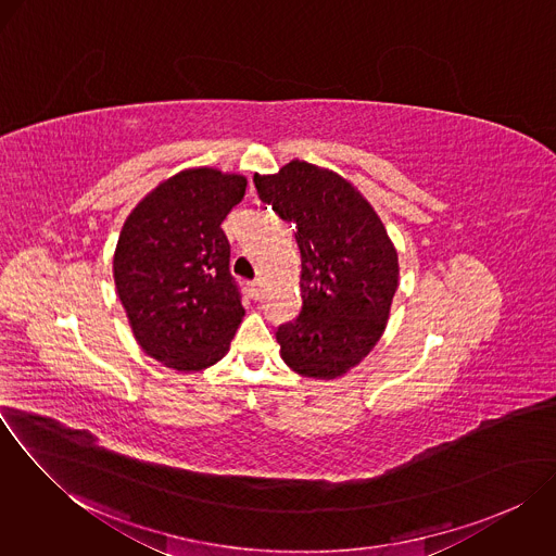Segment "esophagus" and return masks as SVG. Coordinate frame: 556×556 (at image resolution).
I'll return each mask as SVG.
<instances>
[{
    "label": "esophagus",
    "mask_w": 556,
    "mask_h": 556,
    "mask_svg": "<svg viewBox=\"0 0 556 556\" xmlns=\"http://www.w3.org/2000/svg\"><path fill=\"white\" fill-rule=\"evenodd\" d=\"M248 287H250V295H252L254 300H258V295H261V282L254 280V282H250Z\"/></svg>",
    "instance_id": "34e87169"
}]
</instances>
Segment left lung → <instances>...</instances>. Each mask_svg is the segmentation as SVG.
I'll use <instances>...</instances> for the list:
<instances>
[{"label": "left lung", "mask_w": 556, "mask_h": 556, "mask_svg": "<svg viewBox=\"0 0 556 556\" xmlns=\"http://www.w3.org/2000/svg\"><path fill=\"white\" fill-rule=\"evenodd\" d=\"M258 199L295 225L302 311L278 327L285 364L308 379H338L379 342L392 313L400 265L368 199L342 175L304 160L254 175Z\"/></svg>", "instance_id": "1"}]
</instances>
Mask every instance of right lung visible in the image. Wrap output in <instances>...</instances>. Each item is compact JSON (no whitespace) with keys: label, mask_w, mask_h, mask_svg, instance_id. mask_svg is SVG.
I'll use <instances>...</instances> for the list:
<instances>
[{"label":"right lung","mask_w":556,"mask_h":556,"mask_svg":"<svg viewBox=\"0 0 556 556\" xmlns=\"http://www.w3.org/2000/svg\"><path fill=\"white\" fill-rule=\"evenodd\" d=\"M245 186L239 173L184 168L124 223L113 254L117 295L141 349L166 368L194 372L220 362L245 315L220 227Z\"/></svg>","instance_id":"right-lung-1"}]
</instances>
